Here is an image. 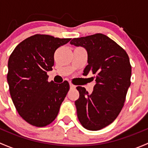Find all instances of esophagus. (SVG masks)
<instances>
[{
    "label": "esophagus",
    "mask_w": 148,
    "mask_h": 148,
    "mask_svg": "<svg viewBox=\"0 0 148 148\" xmlns=\"http://www.w3.org/2000/svg\"><path fill=\"white\" fill-rule=\"evenodd\" d=\"M69 86H70V89H74V88L76 87L75 85H74L73 84H71V83L69 84Z\"/></svg>",
    "instance_id": "34e87169"
}]
</instances>
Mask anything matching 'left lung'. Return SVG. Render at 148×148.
Here are the masks:
<instances>
[{"label":"left lung","mask_w":148,"mask_h":148,"mask_svg":"<svg viewBox=\"0 0 148 148\" xmlns=\"http://www.w3.org/2000/svg\"><path fill=\"white\" fill-rule=\"evenodd\" d=\"M70 44L85 48L88 65L84 74H95L96 84L91 94L77 86V117L86 130H99L110 125L122 110L130 86L131 65L127 52L102 34L73 38Z\"/></svg>","instance_id":"obj_1"}]
</instances>
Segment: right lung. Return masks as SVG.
<instances>
[{"label":"right lung","instance_id":"add662e5","mask_svg":"<svg viewBox=\"0 0 148 148\" xmlns=\"http://www.w3.org/2000/svg\"><path fill=\"white\" fill-rule=\"evenodd\" d=\"M71 38L36 34L18 44L8 59L7 81L19 115L36 127H45L56 119L69 89L67 81L48 82L47 71L54 64V53Z\"/></svg>","mask_w":148,"mask_h":148}]
</instances>
